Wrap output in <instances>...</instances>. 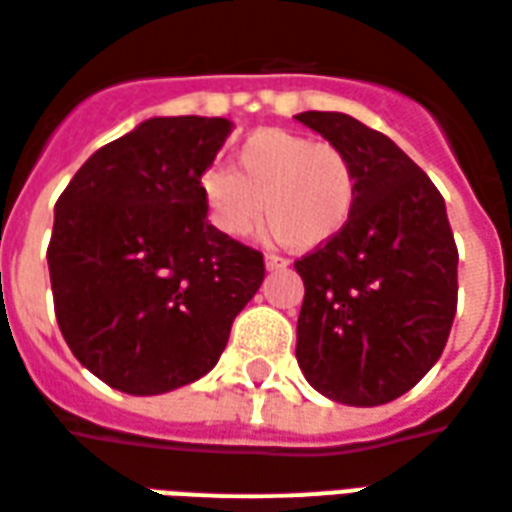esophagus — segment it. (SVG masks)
<instances>
[{"instance_id":"obj_1","label":"esophagus","mask_w":512,"mask_h":512,"mask_svg":"<svg viewBox=\"0 0 512 512\" xmlns=\"http://www.w3.org/2000/svg\"><path fill=\"white\" fill-rule=\"evenodd\" d=\"M264 264H267V270L270 272H278V270H286V267H289V261L286 259H281V256H267V259H264Z\"/></svg>"}]
</instances>
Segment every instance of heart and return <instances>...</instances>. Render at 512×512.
Returning <instances> with one entry per match:
<instances>
[{
	"mask_svg": "<svg viewBox=\"0 0 512 512\" xmlns=\"http://www.w3.org/2000/svg\"><path fill=\"white\" fill-rule=\"evenodd\" d=\"M215 229L245 240L267 223L294 251H316L341 234L360 196L352 158L335 144L286 130H256L237 152V171L201 174Z\"/></svg>",
	"mask_w": 512,
	"mask_h": 512,
	"instance_id": "b5f03b06",
	"label": "heart"
}]
</instances>
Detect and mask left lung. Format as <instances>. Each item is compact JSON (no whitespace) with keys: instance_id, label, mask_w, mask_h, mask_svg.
I'll return each mask as SVG.
<instances>
[{"instance_id":"8db88e82","label":"left lung","mask_w":512,"mask_h":512,"mask_svg":"<svg viewBox=\"0 0 512 512\" xmlns=\"http://www.w3.org/2000/svg\"><path fill=\"white\" fill-rule=\"evenodd\" d=\"M297 122L341 147L360 177L349 226L294 261L305 283L297 363L338 404H390L431 371L453 327L458 248L445 199L404 149L349 114Z\"/></svg>"}]
</instances>
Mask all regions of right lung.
Wrapping results in <instances>:
<instances>
[{"label": "right lung", "mask_w": 512, "mask_h": 512, "mask_svg": "<svg viewBox=\"0 0 512 512\" xmlns=\"http://www.w3.org/2000/svg\"><path fill=\"white\" fill-rule=\"evenodd\" d=\"M223 117H155L100 147L62 190L48 242L70 352L108 387L160 395L215 368L264 256L207 220L201 174Z\"/></svg>", "instance_id": "right-lung-1"}]
</instances>
